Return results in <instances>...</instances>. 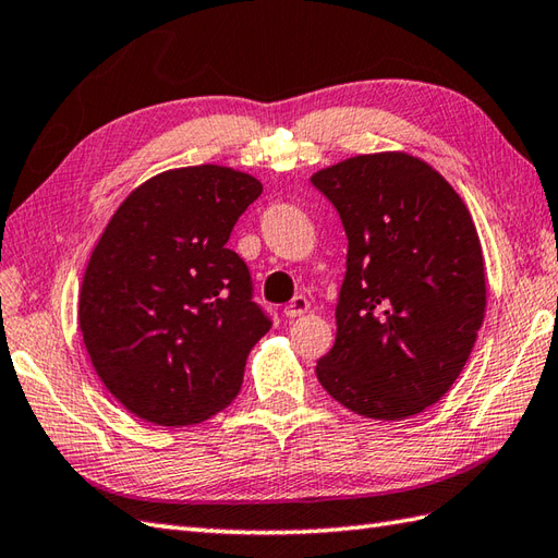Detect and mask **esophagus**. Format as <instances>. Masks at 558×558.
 Segmentation results:
<instances>
[{
  "mask_svg": "<svg viewBox=\"0 0 558 558\" xmlns=\"http://www.w3.org/2000/svg\"><path fill=\"white\" fill-rule=\"evenodd\" d=\"M306 311H308V300H306L304 294H296L294 300L288 306H284V316L296 318V316H304Z\"/></svg>",
  "mask_w": 558,
  "mask_h": 558,
  "instance_id": "1",
  "label": "esophagus"
}]
</instances>
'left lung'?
<instances>
[{
  "mask_svg": "<svg viewBox=\"0 0 558 558\" xmlns=\"http://www.w3.org/2000/svg\"><path fill=\"white\" fill-rule=\"evenodd\" d=\"M349 240L338 335L316 375L359 416L404 421L437 404L469 361L487 288L463 199L407 151L359 154L311 175Z\"/></svg>",
  "mask_w": 558,
  "mask_h": 558,
  "instance_id": "1",
  "label": "left lung"
}]
</instances>
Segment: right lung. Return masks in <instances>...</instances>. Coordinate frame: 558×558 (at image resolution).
<instances>
[{"label": "right lung", "mask_w": 558, "mask_h": 558, "mask_svg": "<svg viewBox=\"0 0 558 558\" xmlns=\"http://www.w3.org/2000/svg\"><path fill=\"white\" fill-rule=\"evenodd\" d=\"M262 190L230 166L171 168L128 194L104 228L77 326L99 380L137 418L194 425L238 397L270 320L228 240Z\"/></svg>", "instance_id": "right-lung-1"}]
</instances>
